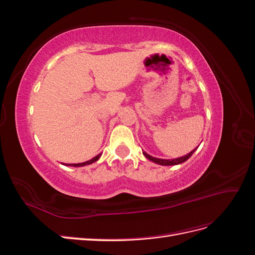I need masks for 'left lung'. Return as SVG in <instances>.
<instances>
[{"instance_id":"1","label":"left lung","mask_w":255,"mask_h":255,"mask_svg":"<svg viewBox=\"0 0 255 255\" xmlns=\"http://www.w3.org/2000/svg\"><path fill=\"white\" fill-rule=\"evenodd\" d=\"M197 149H198V146H197V148H195L194 150H192L191 152L187 153L186 155L181 156V157H176V158H171V159H164V158L153 157V156L150 155V154H148V153L144 152V151H142V154H143V155H144L146 158H148L149 160L153 161V163H155V164H157V165H161V166H174V165H179V164L184 163V161H186V160L192 155V154H194V152H195Z\"/></svg>"}]
</instances>
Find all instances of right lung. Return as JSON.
Wrapping results in <instances>:
<instances>
[{
    "label": "right lung",
    "instance_id": "right-lung-1",
    "mask_svg": "<svg viewBox=\"0 0 255 255\" xmlns=\"http://www.w3.org/2000/svg\"><path fill=\"white\" fill-rule=\"evenodd\" d=\"M102 154H99V155L95 156L94 158H91L87 161H84V163H78V164H63L65 166H70V167H84V166H87V165H90L92 163H95V161H97L100 157H101Z\"/></svg>",
    "mask_w": 255,
    "mask_h": 255
}]
</instances>
